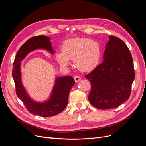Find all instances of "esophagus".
I'll list each match as a JSON object with an SVG mask.
<instances>
[{"mask_svg":"<svg viewBox=\"0 0 146 146\" xmlns=\"http://www.w3.org/2000/svg\"><path fill=\"white\" fill-rule=\"evenodd\" d=\"M81 80V78L78 76H76L74 77V80L76 82H78L79 81H80Z\"/></svg>","mask_w":146,"mask_h":146,"instance_id":"34e87169","label":"esophagus"}]
</instances>
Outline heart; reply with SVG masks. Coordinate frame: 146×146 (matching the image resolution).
Here are the masks:
<instances>
[{
	"label": "heart",
	"mask_w": 146,
	"mask_h": 146,
	"mask_svg": "<svg viewBox=\"0 0 146 146\" xmlns=\"http://www.w3.org/2000/svg\"><path fill=\"white\" fill-rule=\"evenodd\" d=\"M101 48L95 41L85 38H76L65 41L61 51L55 54L56 60L61 66L66 67L73 60L75 66L82 71H90L99 64Z\"/></svg>",
	"instance_id": "b5f03b06"
}]
</instances>
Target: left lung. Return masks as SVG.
<instances>
[{"label": "left lung", "instance_id": "obj_1", "mask_svg": "<svg viewBox=\"0 0 146 146\" xmlns=\"http://www.w3.org/2000/svg\"><path fill=\"white\" fill-rule=\"evenodd\" d=\"M109 38L104 61L85 75L91 87L88 99L94 107L102 110L117 108L129 99L135 77L129 48L121 39Z\"/></svg>", "mask_w": 146, "mask_h": 146}]
</instances>
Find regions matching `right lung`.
I'll list each match as a JSON object with an SVG mask.
<instances>
[{
	"mask_svg": "<svg viewBox=\"0 0 146 146\" xmlns=\"http://www.w3.org/2000/svg\"><path fill=\"white\" fill-rule=\"evenodd\" d=\"M50 39V38L43 35L30 38L17 51L13 64L12 76L17 96L23 101L26 109L31 114L41 117L55 116L62 112L67 106L69 91L75 84L74 78L70 76L56 78L50 98L44 102L33 101L26 92L21 79V61L29 53L38 48H44L54 54Z\"/></svg>",
	"mask_w": 146,
	"mask_h": 146,
	"instance_id": "add662e5",
	"label": "right lung"
}]
</instances>
